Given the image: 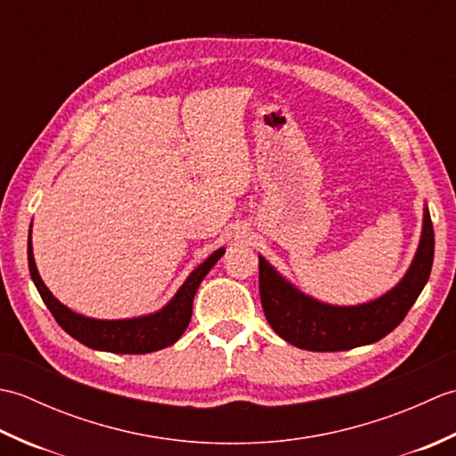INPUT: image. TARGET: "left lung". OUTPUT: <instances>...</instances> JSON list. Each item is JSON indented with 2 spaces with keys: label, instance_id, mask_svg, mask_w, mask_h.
Segmentation results:
<instances>
[{
  "label": "left lung",
  "instance_id": "8db88e82",
  "mask_svg": "<svg viewBox=\"0 0 456 456\" xmlns=\"http://www.w3.org/2000/svg\"><path fill=\"white\" fill-rule=\"evenodd\" d=\"M435 255V233L425 211L421 243L402 282L376 302L356 307L319 304L299 294L266 260L258 258V289L270 327L305 351L335 353L376 343L398 327L408 315L423 286L428 284Z\"/></svg>",
  "mask_w": 456,
  "mask_h": 456
}]
</instances>
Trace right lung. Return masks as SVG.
<instances>
[{
	"instance_id": "obj_1",
	"label": "right lung",
	"mask_w": 456,
	"mask_h": 456,
	"mask_svg": "<svg viewBox=\"0 0 456 456\" xmlns=\"http://www.w3.org/2000/svg\"><path fill=\"white\" fill-rule=\"evenodd\" d=\"M223 253H225L223 248L216 250L206 263L193 270L190 278L178 289V294L174 296L172 302L164 307L162 312L147 317L127 319V322H100V319L82 317L70 312V309L64 307L51 292H48V288L43 284L41 276L37 273L31 235H28L27 243L31 278L38 289V294L43 297V302L51 309L56 323L82 345L95 348V351H108L118 354H144L160 351V348L176 343L182 333L186 331L191 319V304L193 296H196V289L200 288L201 280L206 278L211 266L217 263Z\"/></svg>"
}]
</instances>
